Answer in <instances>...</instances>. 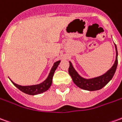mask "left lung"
I'll return each instance as SVG.
<instances>
[{
    "label": "left lung",
    "instance_id": "obj_1",
    "mask_svg": "<svg viewBox=\"0 0 122 122\" xmlns=\"http://www.w3.org/2000/svg\"><path fill=\"white\" fill-rule=\"evenodd\" d=\"M115 47H116V61H115L114 65L105 74L100 76H98V77L90 79H86L82 78L77 73L75 69L73 68L72 63L69 61L70 65L69 68V73L73 79L74 83L80 88L90 91H98V90L102 88L105 85H107L109 81L112 79V77L116 72V68H117V51L116 44H115Z\"/></svg>",
    "mask_w": 122,
    "mask_h": 122
}]
</instances>
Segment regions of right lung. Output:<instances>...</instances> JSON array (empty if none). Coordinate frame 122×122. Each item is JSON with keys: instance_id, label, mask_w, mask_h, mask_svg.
Here are the masks:
<instances>
[{"instance_id": "add662e5", "label": "right lung", "mask_w": 122, "mask_h": 122, "mask_svg": "<svg viewBox=\"0 0 122 122\" xmlns=\"http://www.w3.org/2000/svg\"><path fill=\"white\" fill-rule=\"evenodd\" d=\"M60 62H61L60 61L55 62L53 67L51 68V71H50L47 78L43 82H41L39 85H31V86H21V85H18L16 83H14L11 80L10 81L13 83V85L16 87L18 88L20 91H21L25 94H28L30 95H36V94L42 93V92H44L47 91L49 87L51 86V83H52L53 76V75L55 73V71L57 68Z\"/></svg>"}]
</instances>
